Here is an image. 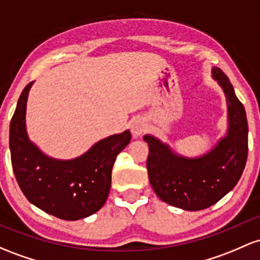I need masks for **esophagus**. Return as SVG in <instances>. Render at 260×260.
Segmentation results:
<instances>
[{
    "label": "esophagus",
    "instance_id": "esophagus-1",
    "mask_svg": "<svg viewBox=\"0 0 260 260\" xmlns=\"http://www.w3.org/2000/svg\"><path fill=\"white\" fill-rule=\"evenodd\" d=\"M145 129H147V123L142 118H136L131 124V131H132V135L135 138H138L143 135Z\"/></svg>",
    "mask_w": 260,
    "mask_h": 260
}]
</instances>
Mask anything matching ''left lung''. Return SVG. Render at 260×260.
<instances>
[{
	"instance_id": "1",
	"label": "left lung",
	"mask_w": 260,
	"mask_h": 260,
	"mask_svg": "<svg viewBox=\"0 0 260 260\" xmlns=\"http://www.w3.org/2000/svg\"><path fill=\"white\" fill-rule=\"evenodd\" d=\"M212 79L226 96L227 131L206 153L186 156L172 149L158 137L145 135L150 185L161 201L186 211L207 209L227 195L241 179L248 155V123L243 105L218 68Z\"/></svg>"
}]
</instances>
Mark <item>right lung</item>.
<instances>
[{"label": "right lung", "instance_id": "right-lung-1", "mask_svg": "<svg viewBox=\"0 0 260 260\" xmlns=\"http://www.w3.org/2000/svg\"><path fill=\"white\" fill-rule=\"evenodd\" d=\"M32 85L22 91L10 124L11 160L17 182L28 201L49 215L67 221L88 217L106 202L113 164L129 144L131 132L108 136L74 159L51 158L28 137L25 113Z\"/></svg>", "mask_w": 260, "mask_h": 260}]
</instances>
